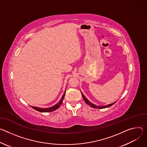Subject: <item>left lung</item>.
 <instances>
[{"label": "left lung", "instance_id": "1", "mask_svg": "<svg viewBox=\"0 0 147 147\" xmlns=\"http://www.w3.org/2000/svg\"><path fill=\"white\" fill-rule=\"evenodd\" d=\"M82 97H83V98H84V100H85V102H86V104H88V105H89L90 106H91L92 107H93V108H95V109H103V108H107V107H110L111 106H112L113 105H114L115 103V102H114L113 103H112V104H110V105H107V106H96V105H93V103H92L90 101H89L86 97H85V96L82 93Z\"/></svg>", "mask_w": 147, "mask_h": 147}]
</instances>
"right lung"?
<instances>
[{"instance_id": "add662e5", "label": "right lung", "mask_w": 147, "mask_h": 147, "mask_svg": "<svg viewBox=\"0 0 147 147\" xmlns=\"http://www.w3.org/2000/svg\"><path fill=\"white\" fill-rule=\"evenodd\" d=\"M65 92H66V90H65L64 94H63L61 100L57 104L53 106V107H49V108H46V109H41V108H38L37 107H34V106H31V107L32 109H34V110H36L37 111H40V112H51V111H53L57 110V109H58L59 107V106H61V105L62 103V102H63V98H64V96H65Z\"/></svg>"}]
</instances>
